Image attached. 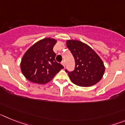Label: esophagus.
Wrapping results in <instances>:
<instances>
[{"label": "esophagus", "mask_w": 125, "mask_h": 125, "mask_svg": "<svg viewBox=\"0 0 125 125\" xmlns=\"http://www.w3.org/2000/svg\"><path fill=\"white\" fill-rule=\"evenodd\" d=\"M61 64H62V65L64 66V67H65V65H66V64H65V61H62Z\"/></svg>", "instance_id": "esophagus-1"}]
</instances>
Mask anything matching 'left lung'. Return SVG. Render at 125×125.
I'll use <instances>...</instances> for the list:
<instances>
[{
	"label": "left lung",
	"instance_id": "8db88e82",
	"mask_svg": "<svg viewBox=\"0 0 125 125\" xmlns=\"http://www.w3.org/2000/svg\"><path fill=\"white\" fill-rule=\"evenodd\" d=\"M66 45L74 57L76 67L68 73L71 81L79 86L89 87L98 83L103 76V62L91 47L78 40L66 41Z\"/></svg>",
	"mask_w": 125,
	"mask_h": 125
}]
</instances>
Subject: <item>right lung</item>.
Listing matches in <instances>:
<instances>
[{"mask_svg": "<svg viewBox=\"0 0 125 125\" xmlns=\"http://www.w3.org/2000/svg\"><path fill=\"white\" fill-rule=\"evenodd\" d=\"M55 39L47 37L30 47L23 56L21 69L25 78L31 82L44 84L51 81L64 67L55 60L53 47Z\"/></svg>", "mask_w": 125, "mask_h": 125, "instance_id": "obj_1", "label": "right lung"}]
</instances>
